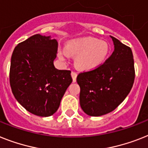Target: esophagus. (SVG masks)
Listing matches in <instances>:
<instances>
[{
    "instance_id": "obj_1",
    "label": "esophagus",
    "mask_w": 148,
    "mask_h": 148,
    "mask_svg": "<svg viewBox=\"0 0 148 148\" xmlns=\"http://www.w3.org/2000/svg\"><path fill=\"white\" fill-rule=\"evenodd\" d=\"M72 78H73V82H76V77H77V73L75 72H72L71 73Z\"/></svg>"
}]
</instances>
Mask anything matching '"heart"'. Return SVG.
<instances>
[{
  "instance_id": "obj_1",
  "label": "heart",
  "mask_w": 148,
  "mask_h": 148,
  "mask_svg": "<svg viewBox=\"0 0 148 148\" xmlns=\"http://www.w3.org/2000/svg\"><path fill=\"white\" fill-rule=\"evenodd\" d=\"M66 50L70 54L76 56L77 67L88 70L96 68L104 62L110 47L104 41H99L95 38H82L69 41L66 45ZM67 51L62 47L58 50L59 57L63 61H66L69 58Z\"/></svg>"
}]
</instances>
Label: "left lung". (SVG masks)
Returning a JSON list of instances; mask_svg holds the SVG:
<instances>
[{
    "label": "left lung",
    "mask_w": 148,
    "mask_h": 148,
    "mask_svg": "<svg viewBox=\"0 0 148 148\" xmlns=\"http://www.w3.org/2000/svg\"><path fill=\"white\" fill-rule=\"evenodd\" d=\"M114 51L96 69L79 73V101L82 110L91 116H101L116 108L129 95L135 80L131 48L110 36Z\"/></svg>",
    "instance_id": "8db88e82"
}]
</instances>
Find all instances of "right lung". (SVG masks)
I'll use <instances>...</instances> for the list:
<instances>
[{
	"mask_svg": "<svg viewBox=\"0 0 148 148\" xmlns=\"http://www.w3.org/2000/svg\"><path fill=\"white\" fill-rule=\"evenodd\" d=\"M58 42L51 36L32 35L17 45L11 57L10 83L16 101L34 115L57 112L73 82L71 71L55 68Z\"/></svg>",
	"mask_w": 148,
	"mask_h": 148,
	"instance_id": "1",
	"label": "right lung"
}]
</instances>
